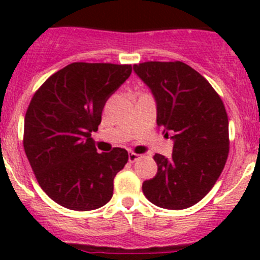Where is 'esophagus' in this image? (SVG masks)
Masks as SVG:
<instances>
[{"label": "esophagus", "instance_id": "obj_1", "mask_svg": "<svg viewBox=\"0 0 260 260\" xmlns=\"http://www.w3.org/2000/svg\"><path fill=\"white\" fill-rule=\"evenodd\" d=\"M139 157H141V155H139V153H135V152L128 153V161L130 162H135Z\"/></svg>", "mask_w": 260, "mask_h": 260}]
</instances>
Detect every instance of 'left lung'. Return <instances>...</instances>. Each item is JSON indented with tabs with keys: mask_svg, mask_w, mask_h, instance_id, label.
Returning a JSON list of instances; mask_svg holds the SVG:
<instances>
[{
	"mask_svg": "<svg viewBox=\"0 0 260 260\" xmlns=\"http://www.w3.org/2000/svg\"><path fill=\"white\" fill-rule=\"evenodd\" d=\"M157 104V126L173 134V153H155L157 173L144 181L146 198L165 210H185L206 197L225 167L229 121L219 93L181 61L134 65Z\"/></svg>",
	"mask_w": 260,
	"mask_h": 260,
	"instance_id": "left-lung-1",
	"label": "left lung"
}]
</instances>
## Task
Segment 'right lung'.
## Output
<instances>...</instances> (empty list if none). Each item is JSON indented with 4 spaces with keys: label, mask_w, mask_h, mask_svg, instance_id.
Segmentation results:
<instances>
[{
    "label": "right lung",
    "mask_w": 260,
    "mask_h": 260,
    "mask_svg": "<svg viewBox=\"0 0 260 260\" xmlns=\"http://www.w3.org/2000/svg\"><path fill=\"white\" fill-rule=\"evenodd\" d=\"M132 70V65L74 62L32 96L23 147L40 187L62 207L91 211L112 198L127 151L116 147L99 153L91 133L98 132L105 103Z\"/></svg>",
    "instance_id": "add662e5"
}]
</instances>
